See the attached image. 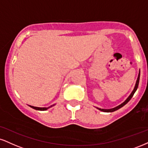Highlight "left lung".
Wrapping results in <instances>:
<instances>
[{"mask_svg": "<svg viewBox=\"0 0 148 148\" xmlns=\"http://www.w3.org/2000/svg\"><path fill=\"white\" fill-rule=\"evenodd\" d=\"M139 79H140V71H139V74H138V78H137V80H136V84H135V86H134V90H133V91L132 92V93L130 94V95L129 97H127V99H126V100H125V101H124L123 103H121V105H119V106H116V108H112V109H101V108H97V109H99V110H101V111H102V112H114V111H116V110L120 109V108H122L123 106H124L125 104H127V103L130 101V99H132V97H133V95H134V94L135 93V92L136 91L137 88H138V83H139Z\"/></svg>", "mask_w": 148, "mask_h": 148, "instance_id": "1", "label": "left lung"}]
</instances>
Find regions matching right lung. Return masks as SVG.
Masks as SVG:
<instances>
[{
    "instance_id": "add662e5",
    "label": "right lung",
    "mask_w": 148,
    "mask_h": 148,
    "mask_svg": "<svg viewBox=\"0 0 148 148\" xmlns=\"http://www.w3.org/2000/svg\"><path fill=\"white\" fill-rule=\"evenodd\" d=\"M54 105H53V106H51L50 107H48V108H38V107H34V106H29L30 108H33V109L34 110H40V111H45V110H47V109H49V108H51V107L54 106Z\"/></svg>"
}]
</instances>
